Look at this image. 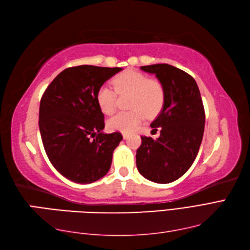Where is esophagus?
Masks as SVG:
<instances>
[{
    "mask_svg": "<svg viewBox=\"0 0 250 250\" xmlns=\"http://www.w3.org/2000/svg\"><path fill=\"white\" fill-rule=\"evenodd\" d=\"M122 135H123V138H124V139H127V138L129 137V133H128V132H123V133H122Z\"/></svg>",
    "mask_w": 250,
    "mask_h": 250,
    "instance_id": "1",
    "label": "esophagus"
}]
</instances>
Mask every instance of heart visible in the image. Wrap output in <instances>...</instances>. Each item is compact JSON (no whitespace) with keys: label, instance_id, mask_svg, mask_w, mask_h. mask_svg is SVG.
I'll return each instance as SVG.
<instances>
[{"label":"heart","instance_id":"heart-1","mask_svg":"<svg viewBox=\"0 0 250 250\" xmlns=\"http://www.w3.org/2000/svg\"><path fill=\"white\" fill-rule=\"evenodd\" d=\"M112 89L103 84L97 90L96 101L101 110L111 114L117 107V93L130 94L129 111H121L108 120V127L112 130L128 132L143 121L145 114L148 118L156 117L161 111L166 100L163 84L148 75L135 70H127L113 79Z\"/></svg>","mask_w":250,"mask_h":250}]
</instances>
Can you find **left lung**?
<instances>
[{
    "mask_svg": "<svg viewBox=\"0 0 250 250\" xmlns=\"http://www.w3.org/2000/svg\"><path fill=\"white\" fill-rule=\"evenodd\" d=\"M141 70L156 75L166 100L150 124L154 130H160V137H141L137 167L146 179L169 184L191 167L198 154L206 120L203 100L195 79L185 71L167 63L144 65Z\"/></svg>",
    "mask_w": 250,
    "mask_h": 250,
    "instance_id": "left-lung-1",
    "label": "left lung"
}]
</instances>
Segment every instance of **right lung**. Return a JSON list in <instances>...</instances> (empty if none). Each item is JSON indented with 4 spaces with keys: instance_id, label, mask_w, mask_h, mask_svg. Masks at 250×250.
Instances as JSON below:
<instances>
[{
    "instance_id": "right-lung-1",
    "label": "right lung",
    "mask_w": 250,
    "mask_h": 250,
    "mask_svg": "<svg viewBox=\"0 0 250 250\" xmlns=\"http://www.w3.org/2000/svg\"><path fill=\"white\" fill-rule=\"evenodd\" d=\"M122 68L78 65L63 70L40 101L39 129L45 153L57 171L76 184L104 177L122 141L115 131L103 132L104 114L96 93Z\"/></svg>"
}]
</instances>
